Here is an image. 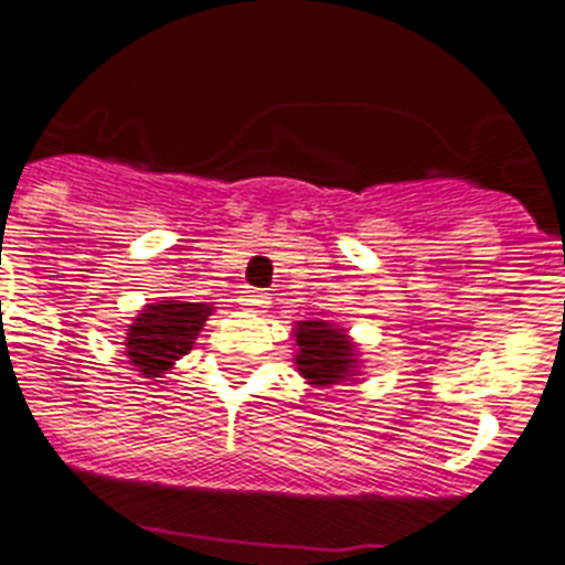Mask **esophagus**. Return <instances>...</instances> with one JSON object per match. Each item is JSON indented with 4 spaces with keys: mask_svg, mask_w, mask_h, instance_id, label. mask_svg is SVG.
Returning a JSON list of instances; mask_svg holds the SVG:
<instances>
[{
    "mask_svg": "<svg viewBox=\"0 0 565 565\" xmlns=\"http://www.w3.org/2000/svg\"><path fill=\"white\" fill-rule=\"evenodd\" d=\"M239 301H243L246 308L260 310V308H266V305H269V296H266V292H260V290H255V287H246V290H243V296H239Z\"/></svg>",
    "mask_w": 565,
    "mask_h": 565,
    "instance_id": "obj_1",
    "label": "esophagus"
}]
</instances>
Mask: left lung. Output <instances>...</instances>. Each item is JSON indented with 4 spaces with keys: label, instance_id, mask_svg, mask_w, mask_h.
I'll use <instances>...</instances> for the list:
<instances>
[{
    "label": "left lung",
    "instance_id": "8db88e82",
    "mask_svg": "<svg viewBox=\"0 0 565 565\" xmlns=\"http://www.w3.org/2000/svg\"><path fill=\"white\" fill-rule=\"evenodd\" d=\"M296 363L310 384L328 386L349 381L354 372V345L340 328L328 322H301L296 328Z\"/></svg>",
    "mask_w": 565,
    "mask_h": 565
}]
</instances>
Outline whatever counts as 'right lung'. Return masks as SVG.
<instances>
[{"label": "right lung", "instance_id": "add662e5", "mask_svg": "<svg viewBox=\"0 0 565 565\" xmlns=\"http://www.w3.org/2000/svg\"><path fill=\"white\" fill-rule=\"evenodd\" d=\"M211 305L181 301V305H149L128 326L126 349L137 372L146 377H161L193 349V340L202 331L204 319L211 317Z\"/></svg>", "mask_w": 565, "mask_h": 565}]
</instances>
